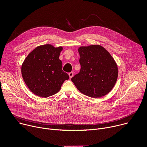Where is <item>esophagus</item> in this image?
Wrapping results in <instances>:
<instances>
[{"label":"esophagus","mask_w":147,"mask_h":147,"mask_svg":"<svg viewBox=\"0 0 147 147\" xmlns=\"http://www.w3.org/2000/svg\"><path fill=\"white\" fill-rule=\"evenodd\" d=\"M73 72H70V73H69V77H70V78H72V77L73 76Z\"/></svg>","instance_id":"esophagus-1"}]
</instances>
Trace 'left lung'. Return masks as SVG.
Instances as JSON below:
<instances>
[{
  "mask_svg": "<svg viewBox=\"0 0 147 147\" xmlns=\"http://www.w3.org/2000/svg\"><path fill=\"white\" fill-rule=\"evenodd\" d=\"M81 70L71 78L78 90L91 98H100L113 88L118 77L116 63L109 52L99 45L80 47Z\"/></svg>",
  "mask_w": 147,
  "mask_h": 147,
  "instance_id": "1",
  "label": "left lung"
}]
</instances>
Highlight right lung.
<instances>
[{"instance_id": "1", "label": "right lung", "mask_w": 147, "mask_h": 147, "mask_svg": "<svg viewBox=\"0 0 147 147\" xmlns=\"http://www.w3.org/2000/svg\"><path fill=\"white\" fill-rule=\"evenodd\" d=\"M62 47L51 44L39 45L26 57L22 66L23 78L30 90L35 95L47 98L58 92L62 84L69 78L62 70L59 59Z\"/></svg>"}]
</instances>
